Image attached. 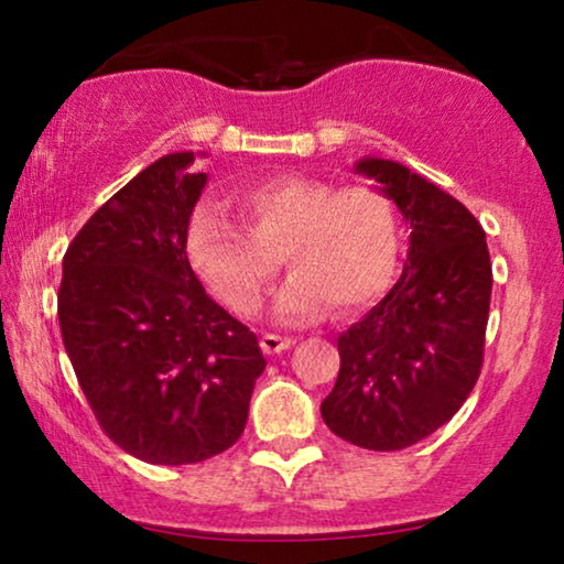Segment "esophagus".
I'll use <instances>...</instances> for the list:
<instances>
[{"label":"esophagus","mask_w":564,"mask_h":564,"mask_svg":"<svg viewBox=\"0 0 564 564\" xmlns=\"http://www.w3.org/2000/svg\"><path fill=\"white\" fill-rule=\"evenodd\" d=\"M261 351L264 354H282V351H288L292 344V338L290 336H276V334H264L261 336Z\"/></svg>","instance_id":"1"}]
</instances>
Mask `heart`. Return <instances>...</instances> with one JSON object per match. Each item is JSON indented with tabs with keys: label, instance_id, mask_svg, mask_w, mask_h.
<instances>
[{
	"label": "heart",
	"instance_id": "b5f03b06",
	"mask_svg": "<svg viewBox=\"0 0 564 564\" xmlns=\"http://www.w3.org/2000/svg\"><path fill=\"white\" fill-rule=\"evenodd\" d=\"M243 228L213 207L187 223V259L223 305L238 315L259 311L284 259L292 276L276 297L288 323L375 303L398 272L403 236L398 207L372 184L274 176L234 197Z\"/></svg>",
	"mask_w": 564,
	"mask_h": 564
}]
</instances>
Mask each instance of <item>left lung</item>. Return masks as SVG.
<instances>
[{
  "instance_id": "8db88e82",
  "label": "left lung",
  "mask_w": 564,
  "mask_h": 564,
  "mask_svg": "<svg viewBox=\"0 0 564 564\" xmlns=\"http://www.w3.org/2000/svg\"><path fill=\"white\" fill-rule=\"evenodd\" d=\"M357 172L380 182L411 223L395 288L338 336V377L321 403L344 442L398 452L459 411L482 369L492 267L485 230L459 199L384 159Z\"/></svg>"
}]
</instances>
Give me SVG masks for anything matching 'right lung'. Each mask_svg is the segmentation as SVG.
<instances>
[{
  "label": "right lung",
  "instance_id": "1",
  "mask_svg": "<svg viewBox=\"0 0 564 564\" xmlns=\"http://www.w3.org/2000/svg\"><path fill=\"white\" fill-rule=\"evenodd\" d=\"M172 153L84 223L64 253L58 323L87 403L120 449L195 465L241 438L264 372L249 326L207 295L187 223L207 176Z\"/></svg>",
  "mask_w": 564,
  "mask_h": 564
}]
</instances>
